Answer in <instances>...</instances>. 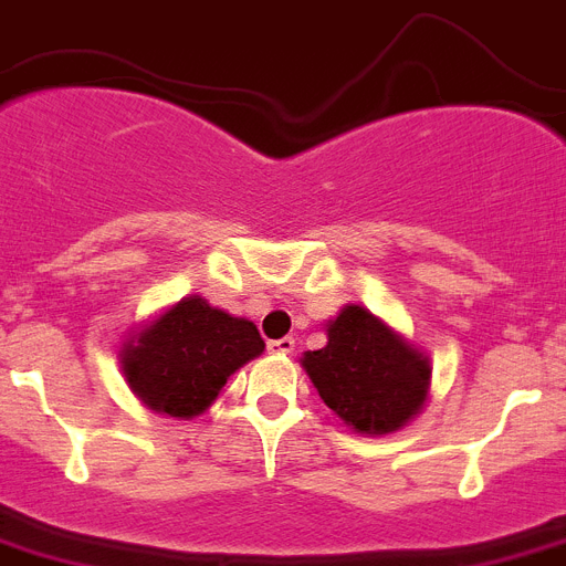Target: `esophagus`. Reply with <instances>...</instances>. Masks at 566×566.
<instances>
[{
	"label": "esophagus",
	"mask_w": 566,
	"mask_h": 566,
	"mask_svg": "<svg viewBox=\"0 0 566 566\" xmlns=\"http://www.w3.org/2000/svg\"><path fill=\"white\" fill-rule=\"evenodd\" d=\"M269 352H272V355H292L294 337H280V340H269Z\"/></svg>",
	"instance_id": "esophagus-1"
}]
</instances>
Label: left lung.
I'll list each match as a JSON object with an SVG mask.
<instances>
[{
	"label": "left lung",
	"mask_w": 566,
	"mask_h": 566,
	"mask_svg": "<svg viewBox=\"0 0 566 566\" xmlns=\"http://www.w3.org/2000/svg\"><path fill=\"white\" fill-rule=\"evenodd\" d=\"M326 346L303 355V369L323 403L360 434H389L421 412L432 366L407 337L369 308H340L326 323Z\"/></svg>",
	"instance_id": "obj_1"
}]
</instances>
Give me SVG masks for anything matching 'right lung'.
<instances>
[{"instance_id": "obj_1", "label": "right lung", "mask_w": 566, "mask_h": 566, "mask_svg": "<svg viewBox=\"0 0 566 566\" xmlns=\"http://www.w3.org/2000/svg\"><path fill=\"white\" fill-rule=\"evenodd\" d=\"M263 349L254 323L226 315L200 294H191L125 340L119 364L145 407L171 418H195L214 403L226 380Z\"/></svg>"}]
</instances>
